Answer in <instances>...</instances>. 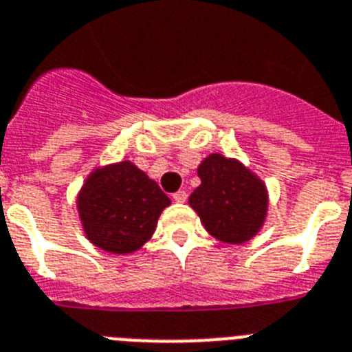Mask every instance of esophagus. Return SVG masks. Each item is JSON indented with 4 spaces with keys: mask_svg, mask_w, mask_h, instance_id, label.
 <instances>
[{
    "mask_svg": "<svg viewBox=\"0 0 352 352\" xmlns=\"http://www.w3.org/2000/svg\"><path fill=\"white\" fill-rule=\"evenodd\" d=\"M173 199L176 201V203H185V201H187V192L178 190L176 194H173Z\"/></svg>",
    "mask_w": 352,
    "mask_h": 352,
    "instance_id": "34e87169",
    "label": "esophagus"
}]
</instances>
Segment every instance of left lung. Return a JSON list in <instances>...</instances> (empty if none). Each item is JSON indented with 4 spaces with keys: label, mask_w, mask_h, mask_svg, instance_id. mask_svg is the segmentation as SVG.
Returning a JSON list of instances; mask_svg holds the SVG:
<instances>
[{
    "label": "left lung",
    "mask_w": 352,
    "mask_h": 352,
    "mask_svg": "<svg viewBox=\"0 0 352 352\" xmlns=\"http://www.w3.org/2000/svg\"><path fill=\"white\" fill-rule=\"evenodd\" d=\"M201 185L188 197L210 235L244 244L263 226L269 208L265 183L235 158L212 153L197 167Z\"/></svg>",
    "instance_id": "1"
}]
</instances>
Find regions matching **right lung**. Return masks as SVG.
<instances>
[{
    "instance_id": "right-lung-1",
    "label": "right lung",
    "mask_w": 352,
    "mask_h": 352,
    "mask_svg": "<svg viewBox=\"0 0 352 352\" xmlns=\"http://www.w3.org/2000/svg\"><path fill=\"white\" fill-rule=\"evenodd\" d=\"M76 205L83 231L96 248L128 254L151 239L170 199L155 179L124 160L92 170Z\"/></svg>"
}]
</instances>
